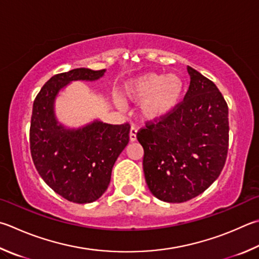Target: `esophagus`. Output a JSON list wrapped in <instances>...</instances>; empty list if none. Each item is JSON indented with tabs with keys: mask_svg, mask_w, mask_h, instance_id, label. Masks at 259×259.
Wrapping results in <instances>:
<instances>
[{
	"mask_svg": "<svg viewBox=\"0 0 259 259\" xmlns=\"http://www.w3.org/2000/svg\"><path fill=\"white\" fill-rule=\"evenodd\" d=\"M129 137L130 142H136V140H137V128H136V126H131Z\"/></svg>",
	"mask_w": 259,
	"mask_h": 259,
	"instance_id": "esophagus-1",
	"label": "esophagus"
}]
</instances>
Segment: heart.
Returning <instances> with one entry per match:
<instances>
[{"instance_id":"b5f03b06","label":"heart","mask_w":259,"mask_h":259,"mask_svg":"<svg viewBox=\"0 0 259 259\" xmlns=\"http://www.w3.org/2000/svg\"><path fill=\"white\" fill-rule=\"evenodd\" d=\"M183 91L182 80L176 74L148 72L125 83L124 96L140 103V114L145 120H157L177 105Z\"/></svg>"}]
</instances>
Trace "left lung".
<instances>
[{
	"label": "left lung",
	"mask_w": 259,
	"mask_h": 259,
	"mask_svg": "<svg viewBox=\"0 0 259 259\" xmlns=\"http://www.w3.org/2000/svg\"><path fill=\"white\" fill-rule=\"evenodd\" d=\"M183 101L137 133L146 183L156 198L183 203L200 195L222 172L229 148V107L216 84L188 67Z\"/></svg>",
	"instance_id": "1"
}]
</instances>
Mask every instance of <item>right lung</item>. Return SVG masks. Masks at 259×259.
<instances>
[{"instance_id":"right-lung-1","label":"right lung","mask_w":259,"mask_h":259,"mask_svg":"<svg viewBox=\"0 0 259 259\" xmlns=\"http://www.w3.org/2000/svg\"><path fill=\"white\" fill-rule=\"evenodd\" d=\"M104 72L79 68L55 74L32 105L29 143L36 170L46 185L72 203H93L106 191L116 158L129 143L130 124L96 120L80 129H65L55 119L54 101L69 82L97 80Z\"/></svg>"}]
</instances>
